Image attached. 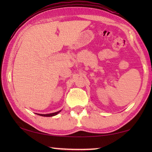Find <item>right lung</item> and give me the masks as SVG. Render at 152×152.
<instances>
[{
	"mask_svg": "<svg viewBox=\"0 0 152 152\" xmlns=\"http://www.w3.org/2000/svg\"><path fill=\"white\" fill-rule=\"evenodd\" d=\"M61 110L60 111H58V112H56V113H50V114H45V115H43V114H37L40 115V116H43V117H52V116H55L57 114H58L59 113H60Z\"/></svg>",
	"mask_w": 152,
	"mask_h": 152,
	"instance_id": "obj_1",
	"label": "right lung"
}]
</instances>
